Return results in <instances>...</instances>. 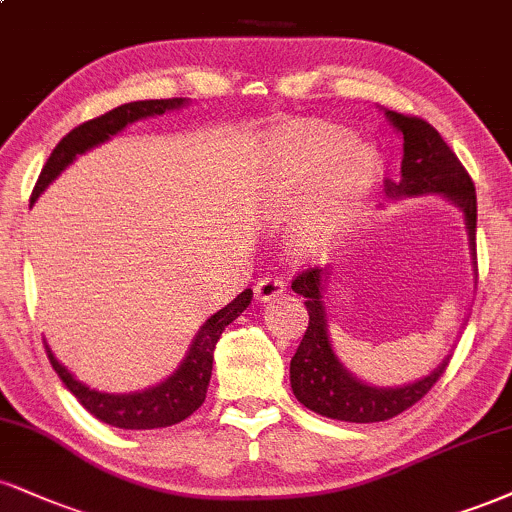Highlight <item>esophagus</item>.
<instances>
[{"instance_id":"esophagus-1","label":"esophagus","mask_w":512,"mask_h":512,"mask_svg":"<svg viewBox=\"0 0 512 512\" xmlns=\"http://www.w3.org/2000/svg\"><path fill=\"white\" fill-rule=\"evenodd\" d=\"M283 291H286V286H283V281L279 279V276L267 274L255 283V298L262 300V303H269V300L279 298Z\"/></svg>"}]
</instances>
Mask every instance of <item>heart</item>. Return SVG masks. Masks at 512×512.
Listing matches in <instances>:
<instances>
[{
    "mask_svg": "<svg viewBox=\"0 0 512 512\" xmlns=\"http://www.w3.org/2000/svg\"><path fill=\"white\" fill-rule=\"evenodd\" d=\"M379 174L377 155L346 131L303 123L276 147V195L283 205L303 200L293 219L298 248L317 250L353 217Z\"/></svg>",
    "mask_w": 512,
    "mask_h": 512,
    "instance_id": "heart-1",
    "label": "heart"
}]
</instances>
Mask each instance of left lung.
<instances>
[{
  "mask_svg": "<svg viewBox=\"0 0 512 512\" xmlns=\"http://www.w3.org/2000/svg\"><path fill=\"white\" fill-rule=\"evenodd\" d=\"M393 128L403 135V164L400 181L386 178V195L398 197L439 193L463 209L467 236H470V255L477 264V195L474 183L455 152L443 143L439 131L420 116L386 112ZM326 281V267H310L295 276L291 288L305 298L307 324L303 341L291 360V389L295 398L322 417L341 422H384L412 405L432 391V386L443 377L451 357L441 362L429 377L415 384L381 389L360 381L341 365L329 341V326L322 303Z\"/></svg>",
  "mask_w": 512,
  "mask_h": 512,
  "instance_id": "1",
  "label": "left lung"
}]
</instances>
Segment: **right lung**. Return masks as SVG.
<instances>
[{
  "label": "right lung",
  "mask_w": 512,
  "mask_h": 512,
  "mask_svg": "<svg viewBox=\"0 0 512 512\" xmlns=\"http://www.w3.org/2000/svg\"><path fill=\"white\" fill-rule=\"evenodd\" d=\"M186 102V97L128 102L112 109V112L97 116V119L80 123V126L73 128L69 135H64V138L59 140V145L52 150L47 164L42 166V174L38 178V183H35L30 202L38 200L42 190H45L78 155H83V152L104 143V140H109L112 135L121 133L128 123L147 119V116L174 112V109H181ZM250 300L252 291L245 288V291L240 293L238 298H233L229 305L221 307L219 312H214V315L200 326V331H197L193 338V346H190L188 355L183 357V362L178 365L176 372L171 374L169 379H164L162 384L138 393L95 391L90 389V386L80 384L69 369L52 355L49 346H45L47 357L49 362H52L54 372H57L59 379L64 381L66 389H69L73 396L78 398V403L83 405L90 415H95L100 422L112 424V427L119 429L171 427V424L186 420V417L193 415V412L205 403L209 377H212L214 346H217L219 336L224 334L226 326H229L236 317H240V312L250 305Z\"/></svg>",
  "instance_id": "obj_1"
}]
</instances>
